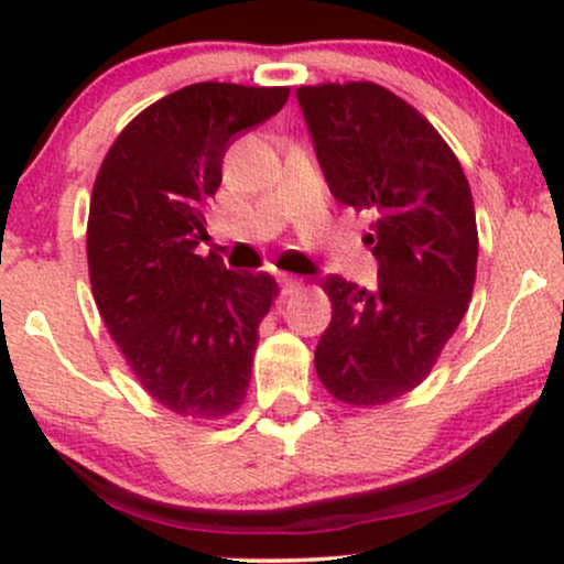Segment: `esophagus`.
<instances>
[{
  "mask_svg": "<svg viewBox=\"0 0 564 564\" xmlns=\"http://www.w3.org/2000/svg\"><path fill=\"white\" fill-rule=\"evenodd\" d=\"M278 286H281V294L283 296L296 294V291L302 289V278H296V275H278Z\"/></svg>",
  "mask_w": 564,
  "mask_h": 564,
  "instance_id": "1",
  "label": "esophagus"
}]
</instances>
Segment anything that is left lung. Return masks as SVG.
<instances>
[{
	"label": "left lung",
	"instance_id": "8db88e82",
	"mask_svg": "<svg viewBox=\"0 0 564 564\" xmlns=\"http://www.w3.org/2000/svg\"><path fill=\"white\" fill-rule=\"evenodd\" d=\"M328 191L373 217L377 289L323 278L332 323L315 371L336 400L384 405L430 377L471 300L475 200L448 142L373 82L296 89Z\"/></svg>",
	"mask_w": 564,
	"mask_h": 564
}]
</instances>
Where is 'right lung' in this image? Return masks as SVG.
<instances>
[{
	"instance_id": "right-lung-1",
	"label": "right lung",
	"mask_w": 564,
	"mask_h": 564,
	"mask_svg": "<svg viewBox=\"0 0 564 564\" xmlns=\"http://www.w3.org/2000/svg\"><path fill=\"white\" fill-rule=\"evenodd\" d=\"M286 100L289 87L191 84L134 116L97 172L87 223L97 310L145 392L180 416H228L246 398L278 283L232 273L196 246L225 151Z\"/></svg>"
}]
</instances>
